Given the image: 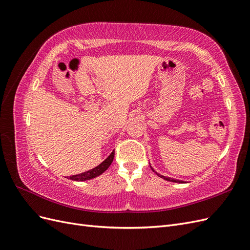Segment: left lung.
<instances>
[{
    "label": "left lung",
    "mask_w": 250,
    "mask_h": 250,
    "mask_svg": "<svg viewBox=\"0 0 250 250\" xmlns=\"http://www.w3.org/2000/svg\"><path fill=\"white\" fill-rule=\"evenodd\" d=\"M150 168L152 169V167H151V166H150ZM152 171L155 172L153 169H152ZM155 173H156V172H155ZM156 174H157V176H160V177H162V178H164V179H166V180H168V181H172V183H183V181H181V180H177V179L170 178V177H166V176H163V175H161V174H158V173H156Z\"/></svg>",
    "instance_id": "1"
}]
</instances>
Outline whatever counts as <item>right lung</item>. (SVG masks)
I'll use <instances>...</instances> for the list:
<instances>
[{"label":"right lung","mask_w":250,"mask_h":250,"mask_svg":"<svg viewBox=\"0 0 250 250\" xmlns=\"http://www.w3.org/2000/svg\"><path fill=\"white\" fill-rule=\"evenodd\" d=\"M113 157H115V151H112L111 154L106 158V160L102 162L99 166H97L96 168L89 170V171H86V172L80 173V174H78V175H72V176H70V178L72 180H76V181H84V180L93 179L97 176H99L104 171H106L108 169V167L113 161Z\"/></svg>","instance_id":"1"}]
</instances>
